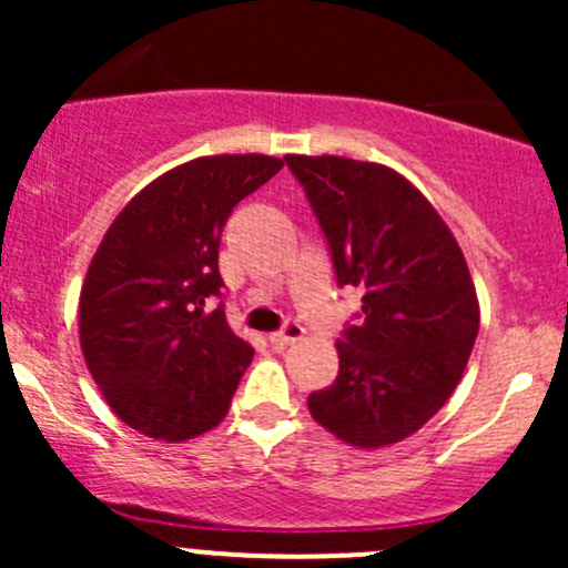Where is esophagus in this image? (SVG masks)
<instances>
[{"label":"esophagus","mask_w":568,"mask_h":568,"mask_svg":"<svg viewBox=\"0 0 568 568\" xmlns=\"http://www.w3.org/2000/svg\"><path fill=\"white\" fill-rule=\"evenodd\" d=\"M302 335H305V326H302L296 318H288L283 324V329L272 332V335H268V343H272V346H277V348H285V346H291V343L300 341Z\"/></svg>","instance_id":"1"}]
</instances>
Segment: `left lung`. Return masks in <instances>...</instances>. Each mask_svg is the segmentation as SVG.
I'll return each instance as SVG.
<instances>
[{
    "mask_svg": "<svg viewBox=\"0 0 568 568\" xmlns=\"http://www.w3.org/2000/svg\"><path fill=\"white\" fill-rule=\"evenodd\" d=\"M332 255L337 285L363 288L337 337V379L311 393L316 423L357 448L400 443L459 385L478 337V300L443 216L390 168L285 156Z\"/></svg>",
    "mask_w": 568,
    "mask_h": 568,
    "instance_id": "left-lung-1",
    "label": "left lung"
}]
</instances>
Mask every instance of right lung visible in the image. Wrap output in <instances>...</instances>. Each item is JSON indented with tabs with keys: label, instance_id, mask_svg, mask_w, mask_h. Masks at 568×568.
I'll list each match as a JSON object with an SVG mask.
<instances>
[{
	"label": "right lung",
	"instance_id": "right-lung-1",
	"mask_svg": "<svg viewBox=\"0 0 568 568\" xmlns=\"http://www.w3.org/2000/svg\"><path fill=\"white\" fill-rule=\"evenodd\" d=\"M280 170L257 153L194 159L142 189L106 231L84 277L79 337L125 426L181 443L227 415L255 352L225 318L222 227Z\"/></svg>",
	"mask_w": 568,
	"mask_h": 568
}]
</instances>
